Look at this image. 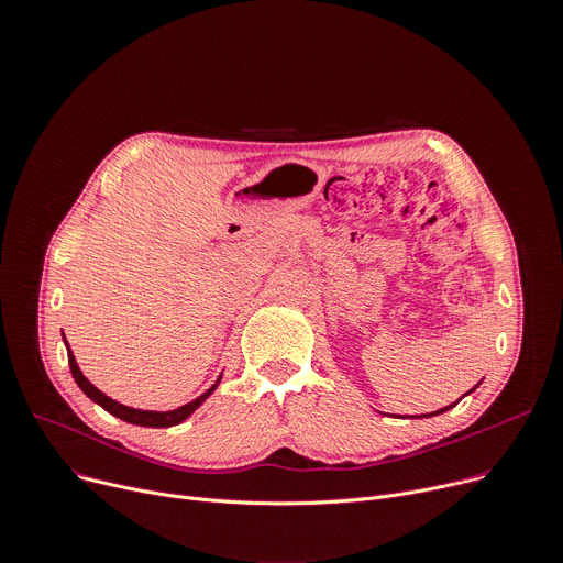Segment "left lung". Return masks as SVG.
Here are the masks:
<instances>
[{
    "mask_svg": "<svg viewBox=\"0 0 563 563\" xmlns=\"http://www.w3.org/2000/svg\"><path fill=\"white\" fill-rule=\"evenodd\" d=\"M475 388H477V386H475ZM475 388H472V390H475ZM472 390H470V393H472ZM463 397H465V395H463ZM459 401H461V399H459ZM459 401H454V404H450V406H448V408H440V410H435V412H429V416H440V412H445V410H450V408H454V406H456V404H459ZM429 416H427V418H429Z\"/></svg>",
    "mask_w": 563,
    "mask_h": 563,
    "instance_id": "1",
    "label": "left lung"
}]
</instances>
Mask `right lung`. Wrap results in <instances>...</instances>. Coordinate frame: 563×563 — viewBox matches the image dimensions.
<instances>
[{
  "mask_svg": "<svg viewBox=\"0 0 563 563\" xmlns=\"http://www.w3.org/2000/svg\"><path fill=\"white\" fill-rule=\"evenodd\" d=\"M68 363H70V372H73L75 383H77V386L81 388V393H84L88 399H93L96 404H100L107 412H111V416L121 418V420H125V422H130V424H139V427H155V429H162V427H175V424H180V422L187 420V418L191 416V412H194L207 397H210V395L214 393V388L219 386V380H217L214 386H212L210 390H207V393H202L198 399H194V401H189V404H185V406H180V408H175V410H168V412L136 410V408L118 404V401H113L111 397H107L104 393H100V390L93 386V383L88 380V378L81 374V369L77 367L70 346H68Z\"/></svg>",
  "mask_w": 563,
  "mask_h": 563,
  "instance_id": "right-lung-1",
  "label": "right lung"
}]
</instances>
